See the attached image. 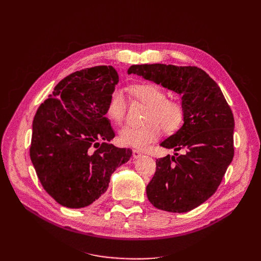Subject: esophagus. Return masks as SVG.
Segmentation results:
<instances>
[{"instance_id": "1", "label": "esophagus", "mask_w": 261, "mask_h": 261, "mask_svg": "<svg viewBox=\"0 0 261 261\" xmlns=\"http://www.w3.org/2000/svg\"><path fill=\"white\" fill-rule=\"evenodd\" d=\"M141 155H143V153H141L139 150H133V156L135 158V159H138V158H140Z\"/></svg>"}]
</instances>
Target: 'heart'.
I'll return each mask as SVG.
<instances>
[{
    "label": "heart",
    "instance_id": "b5f03b06",
    "mask_svg": "<svg viewBox=\"0 0 261 261\" xmlns=\"http://www.w3.org/2000/svg\"><path fill=\"white\" fill-rule=\"evenodd\" d=\"M132 96L144 103L145 123L129 125L120 132V141L134 148L143 149L164 133L172 134L179 128L184 120V109L179 102L165 99V92L153 84H137L129 88ZM107 116L115 124H121L125 114V101L120 90H114L109 97Z\"/></svg>",
    "mask_w": 261,
    "mask_h": 261
}]
</instances>
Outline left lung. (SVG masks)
Masks as SVG:
<instances>
[{"mask_svg": "<svg viewBox=\"0 0 261 261\" xmlns=\"http://www.w3.org/2000/svg\"><path fill=\"white\" fill-rule=\"evenodd\" d=\"M141 76L181 96L184 123L160 146L185 153L156 159L147 185L149 201L158 209L187 212L216 193L234 155V117L218 84L196 66L132 65Z\"/></svg>", "mask_w": 261, "mask_h": 261, "instance_id": "8db88e82", "label": "left lung"}]
</instances>
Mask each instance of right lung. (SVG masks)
Instances as JSON below:
<instances>
[{
  "label": "right lung",
  "mask_w": 261,
  "mask_h": 261,
  "mask_svg": "<svg viewBox=\"0 0 261 261\" xmlns=\"http://www.w3.org/2000/svg\"><path fill=\"white\" fill-rule=\"evenodd\" d=\"M117 83L112 66L78 70L55 86L35 115L30 159L44 191L62 206L99 200L113 172L130 159L132 150L109 143L115 134L106 110Z\"/></svg>",
  "instance_id": "1"
}]
</instances>
